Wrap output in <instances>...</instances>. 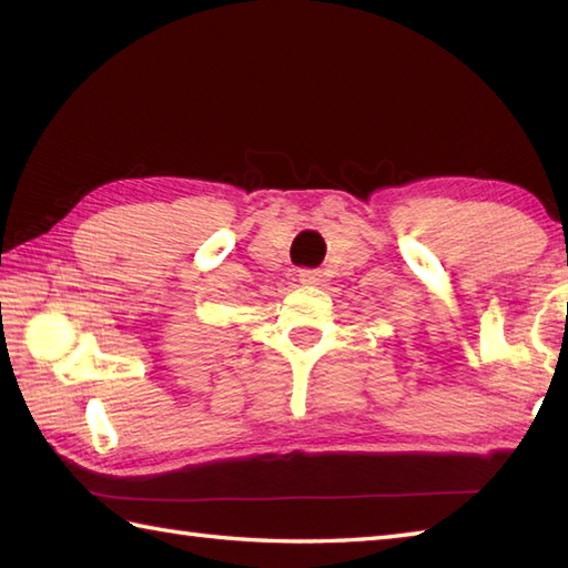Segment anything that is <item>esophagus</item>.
I'll return each mask as SVG.
<instances>
[{
	"label": "esophagus",
	"instance_id": "1",
	"mask_svg": "<svg viewBox=\"0 0 568 568\" xmlns=\"http://www.w3.org/2000/svg\"><path fill=\"white\" fill-rule=\"evenodd\" d=\"M297 275H300V283L305 285H317L322 281V271L317 268H303Z\"/></svg>",
	"mask_w": 568,
	"mask_h": 568
}]
</instances>
